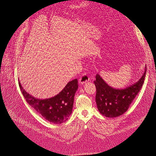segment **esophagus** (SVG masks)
Returning <instances> with one entry per match:
<instances>
[{
    "instance_id": "obj_1",
    "label": "esophagus",
    "mask_w": 156,
    "mask_h": 156,
    "mask_svg": "<svg viewBox=\"0 0 156 156\" xmlns=\"http://www.w3.org/2000/svg\"><path fill=\"white\" fill-rule=\"evenodd\" d=\"M89 80H90V78H89V76L88 75V74L84 73L81 75V77L79 78V83L84 84V83L88 82Z\"/></svg>"
}]
</instances>
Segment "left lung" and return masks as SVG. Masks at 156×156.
Listing matches in <instances>:
<instances>
[{"label": "left lung", "mask_w": 156, "mask_h": 156, "mask_svg": "<svg viewBox=\"0 0 156 156\" xmlns=\"http://www.w3.org/2000/svg\"><path fill=\"white\" fill-rule=\"evenodd\" d=\"M146 72V66L144 73L139 81L121 89L108 85L100 75L96 74L94 84L96 87V102L99 112L108 118H115L123 115L128 109L142 88Z\"/></svg>", "instance_id": "obj_1"}]
</instances>
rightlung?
Wrapping results in <instances>:
<instances>
[{
	"label": "right lung",
	"mask_w": 156,
	"mask_h": 156,
	"mask_svg": "<svg viewBox=\"0 0 156 156\" xmlns=\"http://www.w3.org/2000/svg\"><path fill=\"white\" fill-rule=\"evenodd\" d=\"M19 84L27 103L49 122L54 124H62L66 121L72 114L75 94L78 88L77 79L69 81L57 95L44 100L30 95L22 87L21 83Z\"/></svg>",
	"instance_id": "add662e5"
}]
</instances>
